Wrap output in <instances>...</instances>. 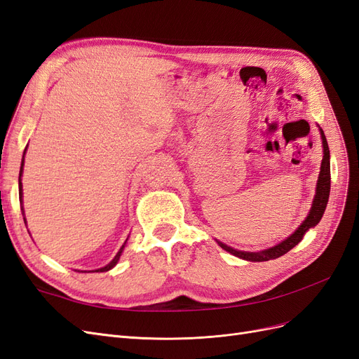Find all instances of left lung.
I'll use <instances>...</instances> for the list:
<instances>
[{"label":"left lung","mask_w":359,"mask_h":359,"mask_svg":"<svg viewBox=\"0 0 359 359\" xmlns=\"http://www.w3.org/2000/svg\"><path fill=\"white\" fill-rule=\"evenodd\" d=\"M319 127V126H318ZM319 133H320V139H322V148H323V158L320 163V172H319V178H318V184H316V194H314V199L311 202V208L304 220L298 227L297 231L290 233L286 240H283L281 243H278L274 247H269L265 250H260V252H243V250H236L231 245H227L222 241H217L223 250H226L227 253H231L236 257L248 260V262H264V260H271V259H277L280 256L286 255L289 250H292L295 245L299 244V241L304 238L311 227L316 226L322 215L325 212V208H327L328 203V198H330V189H331V166H330V148H328V142L327 137H325L323 130L319 127Z\"/></svg>","instance_id":"1"}]
</instances>
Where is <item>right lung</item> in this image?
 <instances>
[{
	"instance_id": "right-lung-1",
	"label": "right lung",
	"mask_w": 359,
	"mask_h": 359,
	"mask_svg": "<svg viewBox=\"0 0 359 359\" xmlns=\"http://www.w3.org/2000/svg\"><path fill=\"white\" fill-rule=\"evenodd\" d=\"M28 147V145H27ZM25 153H27V148H25V151H24V157H22V163H20V170H19V201H20V203H22L24 201H22V173H24V161H25ZM22 212H24V206L22 208ZM24 222H25V224H27V219H25V212H24ZM128 240V238H127ZM127 240H126V243L121 245V248H119V252L116 253V256L111 260L109 264L107 265H104V266H102V268H97V269H93V271H88V273H106V271H109V269H112L116 264H118V260H119V257H121V255H123V252H124V247H126V244H127ZM79 273H86V271H79Z\"/></svg>"
}]
</instances>
